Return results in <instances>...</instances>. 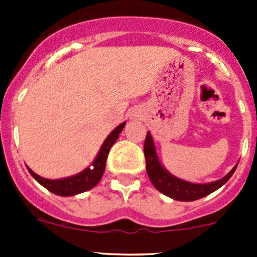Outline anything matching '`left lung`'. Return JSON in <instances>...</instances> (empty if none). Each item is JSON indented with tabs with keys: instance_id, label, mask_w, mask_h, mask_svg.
Wrapping results in <instances>:
<instances>
[{
	"instance_id": "1",
	"label": "left lung",
	"mask_w": 257,
	"mask_h": 257,
	"mask_svg": "<svg viewBox=\"0 0 257 257\" xmlns=\"http://www.w3.org/2000/svg\"><path fill=\"white\" fill-rule=\"evenodd\" d=\"M144 157L145 163H147L148 177H149L153 185L155 186V189L164 194V195L179 201H194L209 195L212 191L217 190L220 186L224 185L231 178V175L234 174V172L237 168V165H235L224 178L208 184H194L190 183V181L179 179L173 174H170L160 164L152 134L149 132H148L147 137H145Z\"/></svg>"
}]
</instances>
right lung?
Returning <instances> with one entry per match:
<instances>
[{"mask_svg":"<svg viewBox=\"0 0 257 257\" xmlns=\"http://www.w3.org/2000/svg\"><path fill=\"white\" fill-rule=\"evenodd\" d=\"M124 125H125V121L119 124L112 133L107 137L104 143H103L102 147H100V150L99 153H98L97 157H95L94 162L92 163V167L87 168V169H84L83 172L78 173V174L73 175V177L51 180V179L40 177V175L36 174L35 172H32V170L27 167L28 172H30V174L32 175V177L35 178L41 185L45 186L47 190L51 191V193L56 194V195L73 196V195H77V194L90 190V189L94 188V186L99 183L100 179H102L110 148L113 147V144L115 143V141L118 139L119 134H120V132L123 131Z\"/></svg>","mask_w":257,"mask_h":257,"instance_id":"1","label":"right lung"}]
</instances>
